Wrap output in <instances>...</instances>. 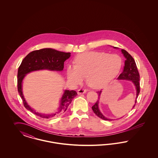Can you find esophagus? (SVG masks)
Instances as JSON below:
<instances>
[{
  "label": "esophagus",
  "mask_w": 158,
  "mask_h": 158,
  "mask_svg": "<svg viewBox=\"0 0 158 158\" xmlns=\"http://www.w3.org/2000/svg\"><path fill=\"white\" fill-rule=\"evenodd\" d=\"M86 92V90L84 89H80L77 90V94L80 95V94H85Z\"/></svg>",
  "instance_id": "1"
}]
</instances>
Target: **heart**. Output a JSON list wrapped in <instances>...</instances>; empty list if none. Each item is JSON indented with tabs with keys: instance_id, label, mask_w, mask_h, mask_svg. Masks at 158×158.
<instances>
[{
	"instance_id": "1",
	"label": "heart",
	"mask_w": 158,
	"mask_h": 158,
	"mask_svg": "<svg viewBox=\"0 0 158 158\" xmlns=\"http://www.w3.org/2000/svg\"><path fill=\"white\" fill-rule=\"evenodd\" d=\"M120 56L99 52H89L76 56L75 65H68L66 76L73 86L81 83L85 76L90 86L101 88L118 75L122 67Z\"/></svg>"
}]
</instances>
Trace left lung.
<instances>
[{
	"label": "left lung",
	"mask_w": 158,
	"mask_h": 158,
	"mask_svg": "<svg viewBox=\"0 0 158 158\" xmlns=\"http://www.w3.org/2000/svg\"><path fill=\"white\" fill-rule=\"evenodd\" d=\"M114 48H118V47H113ZM121 53L126 58V60L124 62V66L123 69V72L121 73L119 76L118 77V80H126L130 81L133 83L135 88V92H136V97H135V105H133V108L136 104V99L138 97V95L140 93V75L137 68V66L135 64V61L132 56L124 49H121ZM98 94V99L96 103L92 106V109L98 117L104 120L112 121L113 119H109L105 117V116L101 113L99 109V101L100 99V96L101 94L102 91L97 92Z\"/></svg>",
	"instance_id": "1"
}]
</instances>
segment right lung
Segmentation results:
<instances>
[{
  "instance_id": "1",
  "label": "right lung",
  "mask_w": 158,
  "mask_h": 158,
  "mask_svg": "<svg viewBox=\"0 0 158 158\" xmlns=\"http://www.w3.org/2000/svg\"><path fill=\"white\" fill-rule=\"evenodd\" d=\"M70 53L59 52L53 48H43L29 53L22 61L18 71V91L25 108L31 113L44 118H52L64 113L72 99L77 95L75 90H64L57 111L52 114L38 113L32 108L25 99L23 92V81L26 75L34 71L48 70L61 72L64 63L70 57Z\"/></svg>"
}]
</instances>
